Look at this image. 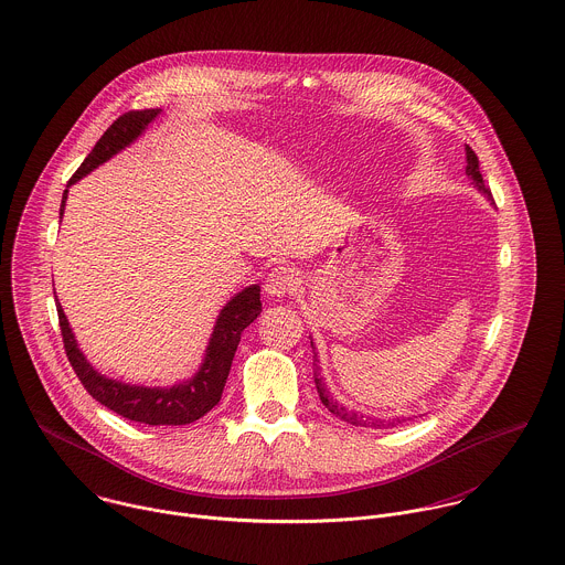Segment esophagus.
<instances>
[{"instance_id":"esophagus-1","label":"esophagus","mask_w":565,"mask_h":565,"mask_svg":"<svg viewBox=\"0 0 565 565\" xmlns=\"http://www.w3.org/2000/svg\"><path fill=\"white\" fill-rule=\"evenodd\" d=\"M297 286H299V277H297V273H295L292 268H288V266H277V268H273V270L268 273L266 281H264V290H266V295H270V297H286V295H290L292 290H297Z\"/></svg>"}]
</instances>
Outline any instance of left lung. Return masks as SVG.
<instances>
[{
  "label": "left lung",
  "mask_w": 565,
  "mask_h": 565,
  "mask_svg": "<svg viewBox=\"0 0 565 565\" xmlns=\"http://www.w3.org/2000/svg\"><path fill=\"white\" fill-rule=\"evenodd\" d=\"M467 175L473 180V184L489 198V200H493V193H491V189L487 186V182H484V178H482V173H480V160H478V156H476V151L471 149V147H467ZM312 343V341H310ZM312 350H315V345H312ZM315 361H317V354H315ZM315 383H317V392H319V398H321V403L328 407V412L330 414H334L337 418H341V420H345V423H350V425H356V427H361V425H365L367 420H363V416H359V414H354V412H348L343 405H339L332 396H330V392L326 390V385H323V381L319 379V374L315 376ZM405 418H394V420H390L387 423V427L392 425V427H396L398 423H403ZM372 425H383V423H372Z\"/></svg>",
  "instance_id": "8db88e82"
}]
</instances>
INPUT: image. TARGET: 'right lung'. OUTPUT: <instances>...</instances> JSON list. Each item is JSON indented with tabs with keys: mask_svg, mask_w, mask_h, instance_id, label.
<instances>
[{
	"mask_svg": "<svg viewBox=\"0 0 565 565\" xmlns=\"http://www.w3.org/2000/svg\"><path fill=\"white\" fill-rule=\"evenodd\" d=\"M158 114L160 109H131L118 116L98 138V142L81 162V167L74 171L67 186L81 180L83 175H87L92 169H96L105 160H109L114 153H118L127 145H131ZM65 198H67V189L63 191L61 215H63ZM259 312H262L259 286L255 284L237 292L222 308L206 348L204 363L193 379L173 387H142V385H127L120 381L105 379L87 363V359L76 345V339L56 299V315H58L63 348L85 392L94 401L111 409L114 414L134 423H145V425H189L202 418L204 414H209L222 398L242 332L257 319Z\"/></svg>",
	"mask_w": 565,
	"mask_h": 565,
	"instance_id": "obj_1",
	"label": "right lung"
}]
</instances>
